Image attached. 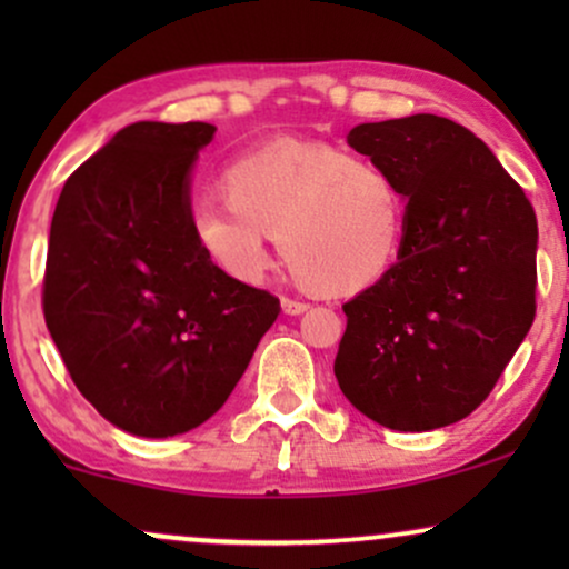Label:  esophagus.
<instances>
[{"mask_svg": "<svg viewBox=\"0 0 569 569\" xmlns=\"http://www.w3.org/2000/svg\"><path fill=\"white\" fill-rule=\"evenodd\" d=\"M280 307H283L286 316H302V312H305L310 305L297 302V299H283V302H280Z\"/></svg>", "mask_w": 569, "mask_h": 569, "instance_id": "34e87169", "label": "esophagus"}]
</instances>
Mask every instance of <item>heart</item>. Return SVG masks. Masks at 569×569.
Wrapping results in <instances>:
<instances>
[{"label":"heart","mask_w":569,"mask_h":569,"mask_svg":"<svg viewBox=\"0 0 569 569\" xmlns=\"http://www.w3.org/2000/svg\"><path fill=\"white\" fill-rule=\"evenodd\" d=\"M221 202L192 217L194 243L217 270L259 283L270 238L293 278L318 297H352L388 276L407 234L409 200L377 160L331 143L286 141L221 173Z\"/></svg>","instance_id":"b5f03b06"}]
</instances>
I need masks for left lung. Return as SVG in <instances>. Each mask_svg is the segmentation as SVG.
I'll list each match as a JSON object with an SVG mask.
<instances>
[{"mask_svg":"<svg viewBox=\"0 0 569 569\" xmlns=\"http://www.w3.org/2000/svg\"><path fill=\"white\" fill-rule=\"evenodd\" d=\"M407 192L398 262L348 305L339 388L390 430L452 426L492 393L535 321L538 219L498 158L447 117L348 133Z\"/></svg>","mask_w":569,"mask_h":569,"instance_id":"left-lung-1","label":"left lung"}]
</instances>
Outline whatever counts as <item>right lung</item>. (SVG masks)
Returning <instances> with one entry per match:
<instances>
[{
    "label": "right lung",
    "instance_id": "obj_1",
    "mask_svg": "<svg viewBox=\"0 0 569 569\" xmlns=\"http://www.w3.org/2000/svg\"><path fill=\"white\" fill-rule=\"evenodd\" d=\"M217 128L133 122L84 160L50 224L42 310L77 390L126 433L202 426L276 323L278 297L194 243L189 176Z\"/></svg>",
    "mask_w": 569,
    "mask_h": 569
}]
</instances>
